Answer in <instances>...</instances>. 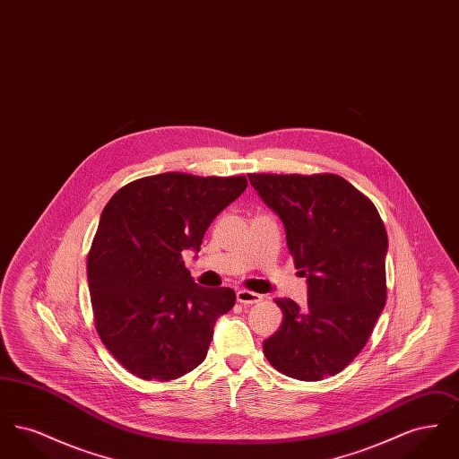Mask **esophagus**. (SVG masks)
<instances>
[{
    "label": "esophagus",
    "instance_id": "34e87169",
    "mask_svg": "<svg viewBox=\"0 0 459 459\" xmlns=\"http://www.w3.org/2000/svg\"><path fill=\"white\" fill-rule=\"evenodd\" d=\"M262 299V296L256 294V292H251V290H246V289L238 290V301H239L240 305H256V303H260Z\"/></svg>",
    "mask_w": 459,
    "mask_h": 459
}]
</instances>
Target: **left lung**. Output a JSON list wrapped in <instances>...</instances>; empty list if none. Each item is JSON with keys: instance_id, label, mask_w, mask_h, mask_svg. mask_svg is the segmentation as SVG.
Segmentation results:
<instances>
[{"instance_id": "left-lung-1", "label": "left lung", "mask_w": 459, "mask_h": 459, "mask_svg": "<svg viewBox=\"0 0 459 459\" xmlns=\"http://www.w3.org/2000/svg\"><path fill=\"white\" fill-rule=\"evenodd\" d=\"M247 177L284 221L289 253L307 282L303 307L275 299L284 322L263 352L287 377H333L365 348L385 306V225L370 199L339 175Z\"/></svg>"}]
</instances>
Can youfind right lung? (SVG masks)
Returning a JSON list of instances; mask_svg holds the SVG:
<instances>
[{
	"label": "right lung",
	"instance_id": "obj_1",
	"mask_svg": "<svg viewBox=\"0 0 459 459\" xmlns=\"http://www.w3.org/2000/svg\"><path fill=\"white\" fill-rule=\"evenodd\" d=\"M244 175L167 172L137 178L105 206L88 256L96 330L143 380L169 382L203 363L229 287L197 285L182 251L199 253L210 223L246 191Z\"/></svg>",
	"mask_w": 459,
	"mask_h": 459
}]
</instances>
